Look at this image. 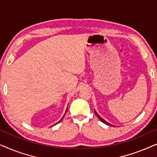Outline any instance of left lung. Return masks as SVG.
<instances>
[{
  "label": "left lung",
  "instance_id": "left-lung-1",
  "mask_svg": "<svg viewBox=\"0 0 157 157\" xmlns=\"http://www.w3.org/2000/svg\"><path fill=\"white\" fill-rule=\"evenodd\" d=\"M94 112H95V113H96V116H97V117L98 118V119H100V121H101L103 122V123L106 124V125H109V126H112V125H111V124H109V123H108V122H106V121H105V120H104V119H103L101 117H99V115H98V113H96V111H94Z\"/></svg>",
  "mask_w": 157,
  "mask_h": 157
}]
</instances>
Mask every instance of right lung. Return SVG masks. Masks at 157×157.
Wrapping results in <instances>:
<instances>
[{"instance_id":"right-lung-1","label":"right lung","mask_w":157,"mask_h":157,"mask_svg":"<svg viewBox=\"0 0 157 157\" xmlns=\"http://www.w3.org/2000/svg\"><path fill=\"white\" fill-rule=\"evenodd\" d=\"M66 111H67V109H66ZM66 113H65V114H66ZM65 114H64V116H65ZM64 116H63V118L64 117ZM63 118H62V119H61V120H60V121H59V122H57V123L56 124H59V123H60V122H61V120L62 119H63ZM56 124H54V125H56Z\"/></svg>"}]
</instances>
